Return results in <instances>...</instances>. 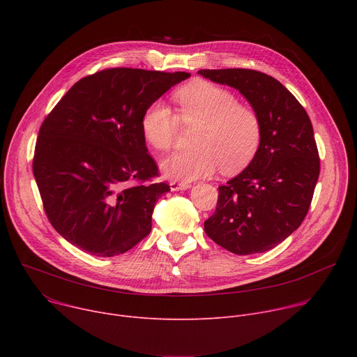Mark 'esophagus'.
Instances as JSON below:
<instances>
[{
  "label": "esophagus",
  "instance_id": "1",
  "mask_svg": "<svg viewBox=\"0 0 357 357\" xmlns=\"http://www.w3.org/2000/svg\"><path fill=\"white\" fill-rule=\"evenodd\" d=\"M169 186H171V190H181V189L190 188V183L186 181H171Z\"/></svg>",
  "mask_w": 357,
  "mask_h": 357
}]
</instances>
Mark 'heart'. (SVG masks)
Returning <instances> with one entry per match:
<instances>
[{
	"instance_id": "heart-1",
	"label": "heart",
	"mask_w": 357,
	"mask_h": 357,
	"mask_svg": "<svg viewBox=\"0 0 357 357\" xmlns=\"http://www.w3.org/2000/svg\"><path fill=\"white\" fill-rule=\"evenodd\" d=\"M178 116L185 126L199 124L193 145L162 162L165 175L193 181L212 175L219 167L225 174L245 168L261 144L260 114L244 105L223 86L206 80L192 82L174 93ZM178 116L161 100L152 101L141 116L146 142L168 152L176 138Z\"/></svg>"
}]
</instances>
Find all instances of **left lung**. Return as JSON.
Instances as JSON below:
<instances>
[{
  "label": "left lung",
  "mask_w": 357,
  "mask_h": 357,
  "mask_svg": "<svg viewBox=\"0 0 357 357\" xmlns=\"http://www.w3.org/2000/svg\"><path fill=\"white\" fill-rule=\"evenodd\" d=\"M197 73L237 89L263 123L257 154L241 174L219 186L205 231L238 256L264 252L295 231L310 211L321 171L312 123L273 76L240 68Z\"/></svg>",
  "instance_id": "obj_1"
}]
</instances>
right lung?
I'll use <instances>...</instances> for the list:
<instances>
[{"instance_id": "right-lung-1", "label": "right lung", "mask_w": 357, "mask_h": 357, "mask_svg": "<svg viewBox=\"0 0 357 357\" xmlns=\"http://www.w3.org/2000/svg\"><path fill=\"white\" fill-rule=\"evenodd\" d=\"M186 72L113 68L80 79L43 120L32 160L55 230L97 257L119 256L151 231L169 190L148 152L141 116Z\"/></svg>"}]
</instances>
